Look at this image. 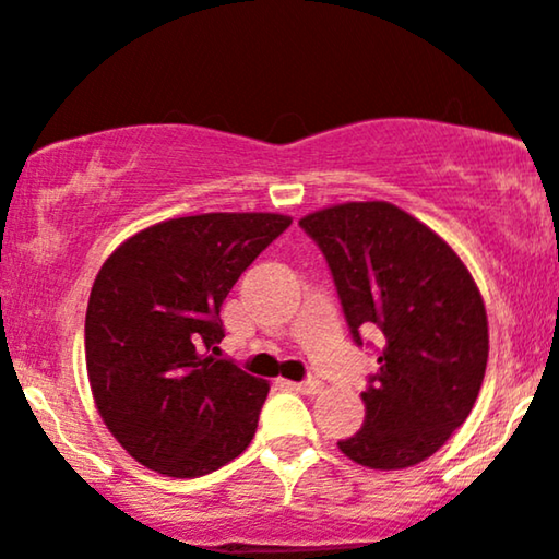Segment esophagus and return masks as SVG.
Returning a JSON list of instances; mask_svg holds the SVG:
<instances>
[{
  "label": "esophagus",
  "mask_w": 559,
  "mask_h": 559,
  "mask_svg": "<svg viewBox=\"0 0 559 559\" xmlns=\"http://www.w3.org/2000/svg\"><path fill=\"white\" fill-rule=\"evenodd\" d=\"M294 390H297V393H301V395H318L322 390V382L309 378L305 382H294Z\"/></svg>",
  "instance_id": "1"
}]
</instances>
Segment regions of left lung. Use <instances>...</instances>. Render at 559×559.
<instances>
[{
	"label": "left lung",
	"instance_id": "1",
	"mask_svg": "<svg viewBox=\"0 0 559 559\" xmlns=\"http://www.w3.org/2000/svg\"><path fill=\"white\" fill-rule=\"evenodd\" d=\"M331 267L356 346L378 331L365 425L338 448L395 472L437 453L472 414L487 369V312L459 254L390 203H344L299 221Z\"/></svg>",
	"mask_w": 559,
	"mask_h": 559
}]
</instances>
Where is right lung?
<instances>
[{
    "mask_svg": "<svg viewBox=\"0 0 559 559\" xmlns=\"http://www.w3.org/2000/svg\"><path fill=\"white\" fill-rule=\"evenodd\" d=\"M292 218L203 213L134 234L93 281L85 367L109 432L151 472L194 479L245 453L267 399L215 359L221 305Z\"/></svg>",
    "mask_w": 559,
    "mask_h": 559,
    "instance_id": "right-lung-1",
    "label": "right lung"
}]
</instances>
